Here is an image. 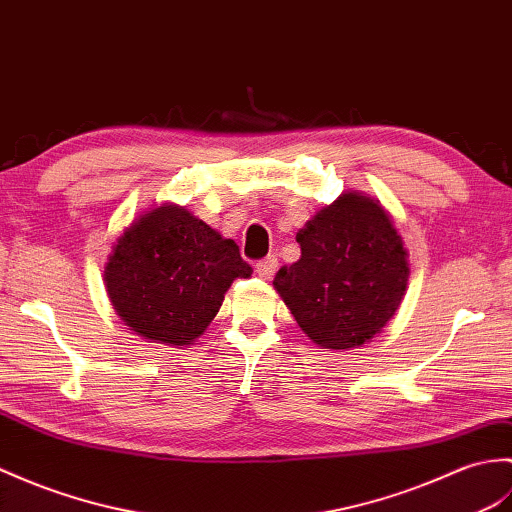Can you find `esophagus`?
Returning a JSON list of instances; mask_svg holds the SVG:
<instances>
[{"instance_id":"1","label":"esophagus","mask_w":512,"mask_h":512,"mask_svg":"<svg viewBox=\"0 0 512 512\" xmlns=\"http://www.w3.org/2000/svg\"><path fill=\"white\" fill-rule=\"evenodd\" d=\"M277 266H279V261H277V257H275V255H268V257H264L261 261H257V272H259V277L270 279L272 275H275Z\"/></svg>"}]
</instances>
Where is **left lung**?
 Segmentation results:
<instances>
[{
    "label": "left lung",
    "instance_id": "8db88e82",
    "mask_svg": "<svg viewBox=\"0 0 512 512\" xmlns=\"http://www.w3.org/2000/svg\"><path fill=\"white\" fill-rule=\"evenodd\" d=\"M301 259L283 266L275 288L296 323L323 349H355L395 316L408 285V259L377 200L342 194L296 235Z\"/></svg>",
    "mask_w": 512,
    "mask_h": 512
}]
</instances>
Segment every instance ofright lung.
Returning a JSON list of instances; mask_svg holds the SVG:
<instances>
[{
	"mask_svg": "<svg viewBox=\"0 0 512 512\" xmlns=\"http://www.w3.org/2000/svg\"><path fill=\"white\" fill-rule=\"evenodd\" d=\"M251 272L233 240L165 205L117 240L104 283L115 312L139 336L183 347L207 329L231 283Z\"/></svg>",
	"mask_w": 512,
	"mask_h": 512,
	"instance_id": "right-lung-1",
	"label": "right lung"
}]
</instances>
